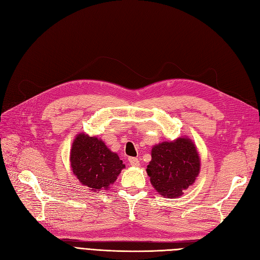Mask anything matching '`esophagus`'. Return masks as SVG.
I'll return each mask as SVG.
<instances>
[{"mask_svg":"<svg viewBox=\"0 0 260 260\" xmlns=\"http://www.w3.org/2000/svg\"><path fill=\"white\" fill-rule=\"evenodd\" d=\"M129 163L131 166H139L140 162L137 157H129Z\"/></svg>","mask_w":260,"mask_h":260,"instance_id":"esophagus-1","label":"esophagus"}]
</instances>
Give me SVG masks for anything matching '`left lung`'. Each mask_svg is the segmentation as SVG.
Instances as JSON below:
<instances>
[{
    "mask_svg": "<svg viewBox=\"0 0 260 260\" xmlns=\"http://www.w3.org/2000/svg\"><path fill=\"white\" fill-rule=\"evenodd\" d=\"M199 170L200 160L194 145L189 139L179 138L153 147L146 172L157 192L163 197L175 198L193 184Z\"/></svg>",
    "mask_w": 260,
    "mask_h": 260,
    "instance_id": "obj_1",
    "label": "left lung"
}]
</instances>
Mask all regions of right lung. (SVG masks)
I'll list each match as a JSON object with an SVG mask.
<instances>
[{
	"instance_id": "add662e5",
	"label": "right lung",
	"mask_w": 260,
	"mask_h": 260,
	"mask_svg": "<svg viewBox=\"0 0 260 260\" xmlns=\"http://www.w3.org/2000/svg\"><path fill=\"white\" fill-rule=\"evenodd\" d=\"M70 159L73 174L92 191L107 189L125 166L102 140L85 133L75 138Z\"/></svg>"
}]
</instances>
